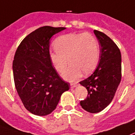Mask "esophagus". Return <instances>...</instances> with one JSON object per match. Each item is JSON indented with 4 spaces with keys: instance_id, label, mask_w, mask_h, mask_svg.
I'll return each instance as SVG.
<instances>
[{
    "instance_id": "esophagus-1",
    "label": "esophagus",
    "mask_w": 135,
    "mask_h": 135,
    "mask_svg": "<svg viewBox=\"0 0 135 135\" xmlns=\"http://www.w3.org/2000/svg\"><path fill=\"white\" fill-rule=\"evenodd\" d=\"M70 86H71V88H75V87H76V86H78V85L76 84V83H71L70 84Z\"/></svg>"
}]
</instances>
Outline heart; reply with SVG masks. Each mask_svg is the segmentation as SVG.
Listing matches in <instances>:
<instances>
[{"label":"heart","instance_id":"obj_1","mask_svg":"<svg viewBox=\"0 0 135 135\" xmlns=\"http://www.w3.org/2000/svg\"><path fill=\"white\" fill-rule=\"evenodd\" d=\"M55 50L50 52V59L55 69L63 73L71 63L63 77L74 80L80 76L82 71L89 74L95 70L100 59L98 41L89 32L68 34L57 38L55 41Z\"/></svg>","mask_w":135,"mask_h":135}]
</instances>
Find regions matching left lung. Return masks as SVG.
<instances>
[{"instance_id":"8db88e82","label":"left lung","mask_w":135,"mask_h":135,"mask_svg":"<svg viewBox=\"0 0 135 135\" xmlns=\"http://www.w3.org/2000/svg\"><path fill=\"white\" fill-rule=\"evenodd\" d=\"M100 46L98 65L80 84L88 91L80 105L90 113H98L111 103L121 79V55L116 44L102 32L94 30Z\"/></svg>"}]
</instances>
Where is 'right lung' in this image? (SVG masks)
Listing matches in <instances>:
<instances>
[{
	"mask_svg": "<svg viewBox=\"0 0 135 135\" xmlns=\"http://www.w3.org/2000/svg\"><path fill=\"white\" fill-rule=\"evenodd\" d=\"M66 28L44 26L24 38L16 50L12 69L16 89L30 112L46 116L55 109L69 84L58 75L50 59V39Z\"/></svg>",
	"mask_w": 135,
	"mask_h": 135,
	"instance_id": "add662e5",
	"label": "right lung"
}]
</instances>
